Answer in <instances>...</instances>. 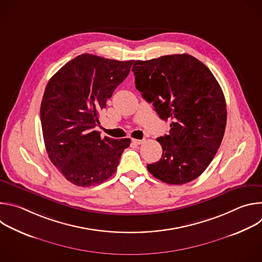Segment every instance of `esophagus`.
<instances>
[{"label": "esophagus", "instance_id": "34e87169", "mask_svg": "<svg viewBox=\"0 0 262 262\" xmlns=\"http://www.w3.org/2000/svg\"><path fill=\"white\" fill-rule=\"evenodd\" d=\"M132 142L133 143H135V144H137V145H140V144H143L144 142H145V140L143 139V140H139V139H132Z\"/></svg>", "mask_w": 262, "mask_h": 262}]
</instances>
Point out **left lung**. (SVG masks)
<instances>
[{"label":"left lung","instance_id":"obj_1","mask_svg":"<svg viewBox=\"0 0 262 262\" xmlns=\"http://www.w3.org/2000/svg\"><path fill=\"white\" fill-rule=\"evenodd\" d=\"M132 70L143 98L161 119L172 121L169 135L157 139L162 159L148 164V171L169 184L196 179L214 158L226 128V101L217 81L188 54L136 61Z\"/></svg>","mask_w":262,"mask_h":262}]
</instances>
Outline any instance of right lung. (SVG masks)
Returning a JSON list of instances; mask_svg holds the SVG:
<instances>
[{
    "label": "right lung",
    "mask_w": 262,
    "mask_h": 262,
    "mask_svg": "<svg viewBox=\"0 0 262 262\" xmlns=\"http://www.w3.org/2000/svg\"><path fill=\"white\" fill-rule=\"evenodd\" d=\"M133 63L83 54L49 81L40 106L45 145L51 162L71 183L91 186L116 172L130 140L101 138L94 128Z\"/></svg>",
    "instance_id": "1"
}]
</instances>
